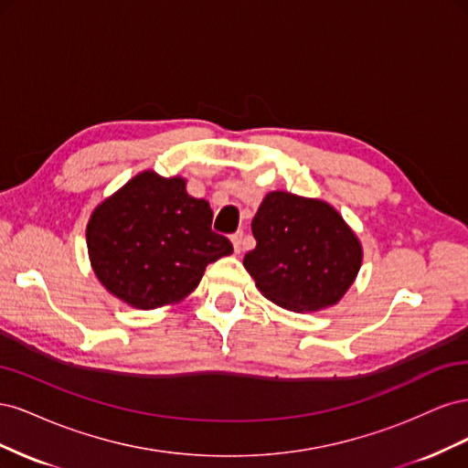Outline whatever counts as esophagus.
<instances>
[{
    "label": "esophagus",
    "mask_w": 468,
    "mask_h": 468,
    "mask_svg": "<svg viewBox=\"0 0 468 468\" xmlns=\"http://www.w3.org/2000/svg\"><path fill=\"white\" fill-rule=\"evenodd\" d=\"M232 244H234V251L239 253L244 248V230H238L236 234H232Z\"/></svg>",
    "instance_id": "1"
}]
</instances>
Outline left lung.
Wrapping results in <instances>:
<instances>
[{
    "label": "left lung",
    "mask_w": 468,
    "mask_h": 468,
    "mask_svg": "<svg viewBox=\"0 0 468 468\" xmlns=\"http://www.w3.org/2000/svg\"><path fill=\"white\" fill-rule=\"evenodd\" d=\"M256 248L244 267L271 303L303 313L335 304L356 279L363 251L337 210L273 191L251 220Z\"/></svg>",
    "instance_id": "1"
}]
</instances>
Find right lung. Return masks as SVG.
<instances>
[{"label": "right lung", "mask_w": 468, "mask_h": 468, "mask_svg": "<svg viewBox=\"0 0 468 468\" xmlns=\"http://www.w3.org/2000/svg\"><path fill=\"white\" fill-rule=\"evenodd\" d=\"M212 208L181 177L144 172L99 205L88 224L93 271L121 301L150 310L189 294L205 267L234 251L212 232Z\"/></svg>", "instance_id": "obj_1"}]
</instances>
